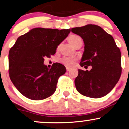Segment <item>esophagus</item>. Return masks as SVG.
I'll return each instance as SVG.
<instances>
[{"label": "esophagus", "instance_id": "obj_1", "mask_svg": "<svg viewBox=\"0 0 129 129\" xmlns=\"http://www.w3.org/2000/svg\"><path fill=\"white\" fill-rule=\"evenodd\" d=\"M70 70H71V69L69 68H68V67H67V68H66V71H67V72H69V71H70Z\"/></svg>", "mask_w": 129, "mask_h": 129}]
</instances>
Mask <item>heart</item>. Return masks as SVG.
Listing matches in <instances>:
<instances>
[{
  "instance_id": "obj_1",
  "label": "heart",
  "mask_w": 129,
  "mask_h": 129,
  "mask_svg": "<svg viewBox=\"0 0 129 129\" xmlns=\"http://www.w3.org/2000/svg\"><path fill=\"white\" fill-rule=\"evenodd\" d=\"M69 40L70 43L75 47V45L79 42V41L82 40V39L79 36H76V35H72V36H71L69 38ZM75 61V58L70 57L64 56L59 59V62L67 67L72 66L73 64H74Z\"/></svg>"
}]
</instances>
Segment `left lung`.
<instances>
[{
    "label": "left lung",
    "instance_id": "obj_1",
    "mask_svg": "<svg viewBox=\"0 0 129 129\" xmlns=\"http://www.w3.org/2000/svg\"><path fill=\"white\" fill-rule=\"evenodd\" d=\"M81 36L85 50L80 65L91 71L78 70L75 80L76 88L81 94L98 98L108 94L119 80L121 74V52L114 40L100 26L88 24L71 29Z\"/></svg>",
    "mask_w": 129,
    "mask_h": 129
}]
</instances>
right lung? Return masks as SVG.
Segmentation results:
<instances>
[{"instance_id":"1","label":"right lung","mask_w":129,"mask_h":129,"mask_svg":"<svg viewBox=\"0 0 129 129\" xmlns=\"http://www.w3.org/2000/svg\"><path fill=\"white\" fill-rule=\"evenodd\" d=\"M70 29L36 28L19 37L9 52V74L16 89L33 100L46 99L56 91L58 78L66 72L64 66L54 63L50 69L45 57L56 53Z\"/></svg>"}]
</instances>
